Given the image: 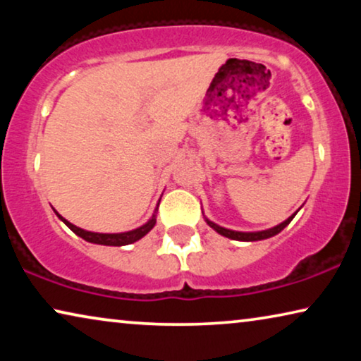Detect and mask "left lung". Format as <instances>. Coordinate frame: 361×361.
Segmentation results:
<instances>
[{
    "label": "left lung",
    "mask_w": 361,
    "mask_h": 361,
    "mask_svg": "<svg viewBox=\"0 0 361 361\" xmlns=\"http://www.w3.org/2000/svg\"><path fill=\"white\" fill-rule=\"evenodd\" d=\"M295 216L290 215L288 220H284L283 224L273 226V228H268V230H261V231H236V230H228V228H224V226L214 224V221H210L209 219L205 216V221L207 225L212 226L216 233H220L221 236H226V238H231V240H238V241H259V240H266V238H271V236L278 235L279 231H283L286 226L290 224V220H293Z\"/></svg>",
    "instance_id": "1"
}]
</instances>
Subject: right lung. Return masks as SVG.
<instances>
[{
  "mask_svg": "<svg viewBox=\"0 0 361 361\" xmlns=\"http://www.w3.org/2000/svg\"><path fill=\"white\" fill-rule=\"evenodd\" d=\"M157 207H159V204H157ZM157 207H156L154 214H152L151 219L147 220L145 225L137 226V228H135V230L123 231V233H97V231H88V230L78 228V226H75L73 224H71V221H68V220L63 219L62 215H59L56 210H54V212H56V215L59 216V219H61L63 224H66L68 228L73 231V233L78 235V236H80V238H83L85 241H88V243L105 245V246H125V245H131V243H135V241L141 240L142 236L147 235L152 228H154Z\"/></svg>",
  "mask_w": 361,
  "mask_h": 361,
  "instance_id": "1",
  "label": "right lung"
}]
</instances>
